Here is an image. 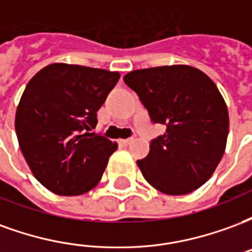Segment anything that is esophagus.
Returning a JSON list of instances; mask_svg holds the SVG:
<instances>
[{
	"instance_id": "1",
	"label": "esophagus",
	"mask_w": 252,
	"mask_h": 252,
	"mask_svg": "<svg viewBox=\"0 0 252 252\" xmlns=\"http://www.w3.org/2000/svg\"><path fill=\"white\" fill-rule=\"evenodd\" d=\"M133 142H135V137H128V139H121L120 140L121 144H126V146H128V144H131Z\"/></svg>"
}]
</instances>
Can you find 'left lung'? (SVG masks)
Masks as SVG:
<instances>
[{"label": "left lung", "mask_w": 252, "mask_h": 252, "mask_svg": "<svg viewBox=\"0 0 252 252\" xmlns=\"http://www.w3.org/2000/svg\"><path fill=\"white\" fill-rule=\"evenodd\" d=\"M124 82L135 90L154 123L166 133L137 160L144 180L160 193L188 194L209 180L227 146V104L211 78L188 64L129 71Z\"/></svg>", "instance_id": "1"}]
</instances>
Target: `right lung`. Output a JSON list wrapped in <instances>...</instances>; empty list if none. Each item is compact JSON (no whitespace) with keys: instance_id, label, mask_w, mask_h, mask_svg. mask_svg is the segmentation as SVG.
Listing matches in <instances>:
<instances>
[{"instance_id":"right-lung-1","label":"right lung","mask_w":252,"mask_h":252,"mask_svg":"<svg viewBox=\"0 0 252 252\" xmlns=\"http://www.w3.org/2000/svg\"><path fill=\"white\" fill-rule=\"evenodd\" d=\"M120 72L52 63L36 72L16 110L19 146L32 174L59 195L98 184L117 143L92 131Z\"/></svg>"}]
</instances>
